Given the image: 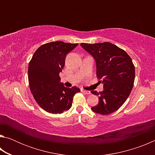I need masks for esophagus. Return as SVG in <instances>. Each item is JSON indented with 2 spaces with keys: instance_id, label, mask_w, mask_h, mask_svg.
Masks as SVG:
<instances>
[{
  "instance_id": "obj_1",
  "label": "esophagus",
  "mask_w": 155,
  "mask_h": 155,
  "mask_svg": "<svg viewBox=\"0 0 155 155\" xmlns=\"http://www.w3.org/2000/svg\"><path fill=\"white\" fill-rule=\"evenodd\" d=\"M81 91H82L83 93L86 94H91L90 91H87V90H82Z\"/></svg>"
}]
</instances>
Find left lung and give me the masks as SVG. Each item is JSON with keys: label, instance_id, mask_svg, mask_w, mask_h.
<instances>
[{"label": "left lung", "instance_id": "1", "mask_svg": "<svg viewBox=\"0 0 155 155\" xmlns=\"http://www.w3.org/2000/svg\"><path fill=\"white\" fill-rule=\"evenodd\" d=\"M81 46L94 57L98 83L103 84L102 91H91L99 98L91 110L101 115L112 114L124 103L133 89L135 66L132 59L124 50L109 42L81 43Z\"/></svg>", "mask_w": 155, "mask_h": 155}]
</instances>
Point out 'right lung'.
<instances>
[{
  "mask_svg": "<svg viewBox=\"0 0 155 155\" xmlns=\"http://www.w3.org/2000/svg\"><path fill=\"white\" fill-rule=\"evenodd\" d=\"M78 44L52 41L41 45L29 62L28 77L31 93L38 104L51 114H62L72 107L77 87H65L60 82L59 73L65 65L67 54Z\"/></svg>",
  "mask_w": 155,
  "mask_h": 155,
  "instance_id": "right-lung-1",
  "label": "right lung"
}]
</instances>
